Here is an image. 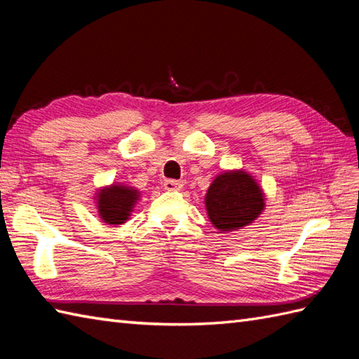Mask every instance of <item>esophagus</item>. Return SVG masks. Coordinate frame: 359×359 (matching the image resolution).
I'll return each mask as SVG.
<instances>
[{
	"label": "esophagus",
	"instance_id": "34e87169",
	"mask_svg": "<svg viewBox=\"0 0 359 359\" xmlns=\"http://www.w3.org/2000/svg\"><path fill=\"white\" fill-rule=\"evenodd\" d=\"M163 187L165 189H170V191H177V189H182V182L177 180H165L163 182Z\"/></svg>",
	"mask_w": 359,
	"mask_h": 359
}]
</instances>
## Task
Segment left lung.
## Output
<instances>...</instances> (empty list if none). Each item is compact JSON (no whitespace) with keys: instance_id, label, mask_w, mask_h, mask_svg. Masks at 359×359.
Returning <instances> with one entry per match:
<instances>
[{"instance_id":"left-lung-1","label":"left lung","mask_w":359,"mask_h":359,"mask_svg":"<svg viewBox=\"0 0 359 359\" xmlns=\"http://www.w3.org/2000/svg\"><path fill=\"white\" fill-rule=\"evenodd\" d=\"M265 193L253 174L226 170L217 174L205 194V210L220 233L238 231L253 224L265 210Z\"/></svg>"}]
</instances>
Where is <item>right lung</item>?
I'll use <instances>...</instances> for the list:
<instances>
[{
    "label": "right lung",
    "mask_w": 359,
    "mask_h": 359,
    "mask_svg": "<svg viewBox=\"0 0 359 359\" xmlns=\"http://www.w3.org/2000/svg\"><path fill=\"white\" fill-rule=\"evenodd\" d=\"M140 196L142 193L137 188L118 184V182L98 188L94 193V203L98 217L106 225H123L133 216Z\"/></svg>",
    "instance_id": "right-lung-1"
}]
</instances>
